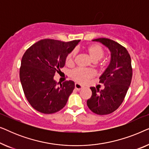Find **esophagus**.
<instances>
[{
	"label": "esophagus",
	"mask_w": 149,
	"mask_h": 149,
	"mask_svg": "<svg viewBox=\"0 0 149 149\" xmlns=\"http://www.w3.org/2000/svg\"><path fill=\"white\" fill-rule=\"evenodd\" d=\"M74 87H75V89H77V90H79V91L81 90V89H82L83 88V85L79 84V83H75Z\"/></svg>",
	"instance_id": "34e87169"
}]
</instances>
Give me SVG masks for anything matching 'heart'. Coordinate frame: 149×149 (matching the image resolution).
Instances as JSON below:
<instances>
[{"label": "heart", "instance_id": "heart-1", "mask_svg": "<svg viewBox=\"0 0 149 149\" xmlns=\"http://www.w3.org/2000/svg\"><path fill=\"white\" fill-rule=\"evenodd\" d=\"M87 52L90 58L93 61L97 62L103 58L105 54L104 49L98 44H92L87 47ZM76 51L73 50L67 55L66 58V64L68 66H72L74 64V58L76 56ZM70 76L72 79L78 83H84L91 77L94 76V72L89 69L77 68L71 72Z\"/></svg>", "mask_w": 149, "mask_h": 149}]
</instances>
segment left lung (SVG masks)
<instances>
[{"mask_svg":"<svg viewBox=\"0 0 149 149\" xmlns=\"http://www.w3.org/2000/svg\"><path fill=\"white\" fill-rule=\"evenodd\" d=\"M93 40L107 47L111 58L109 66L100 77V83L104 85V89L90 87L92 95L87 104L97 115H109L120 107L129 89L132 78L131 58L123 46L113 40L100 38Z\"/></svg>","mask_w":149,"mask_h":149,"instance_id":"1","label":"left lung"}]
</instances>
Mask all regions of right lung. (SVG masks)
<instances>
[{"label":"right lung","instance_id":"add662e5","mask_svg":"<svg viewBox=\"0 0 149 149\" xmlns=\"http://www.w3.org/2000/svg\"><path fill=\"white\" fill-rule=\"evenodd\" d=\"M80 40L63 42L58 40H40L30 47L22 57L19 78L26 99L36 111L52 114L66 104L74 89L72 81L58 83L54 79L60 71L66 58Z\"/></svg>","mask_w":149,"mask_h":149}]
</instances>
